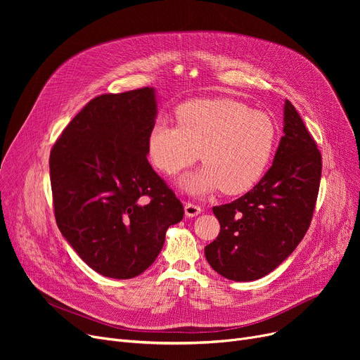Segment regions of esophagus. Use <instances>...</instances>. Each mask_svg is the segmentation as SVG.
Here are the masks:
<instances>
[{
  "label": "esophagus",
  "instance_id": "1",
  "mask_svg": "<svg viewBox=\"0 0 360 360\" xmlns=\"http://www.w3.org/2000/svg\"><path fill=\"white\" fill-rule=\"evenodd\" d=\"M201 212H202L201 205H198V204H195V202H191V201L185 202V214H186L188 217H195V216H198Z\"/></svg>",
  "mask_w": 360,
  "mask_h": 360
}]
</instances>
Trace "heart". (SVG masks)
Listing matches in <instances>:
<instances>
[{
	"mask_svg": "<svg viewBox=\"0 0 360 360\" xmlns=\"http://www.w3.org/2000/svg\"><path fill=\"white\" fill-rule=\"evenodd\" d=\"M176 125L156 122L147 137L151 163L174 176L200 156L205 165L181 182L191 194L221 186L228 194L250 190L273 158L278 128L267 112L233 99H200L175 110Z\"/></svg>",
	"mask_w": 360,
	"mask_h": 360,
	"instance_id": "b5f03b06",
	"label": "heart"
}]
</instances>
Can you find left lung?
<instances>
[{
    "label": "left lung",
    "instance_id": "left-lung-1",
    "mask_svg": "<svg viewBox=\"0 0 360 360\" xmlns=\"http://www.w3.org/2000/svg\"><path fill=\"white\" fill-rule=\"evenodd\" d=\"M283 131L274 162L261 181L238 200L213 207L220 233L204 254L212 269L229 280L252 281L267 276L309 229L323 158L289 101Z\"/></svg>",
    "mask_w": 360,
    "mask_h": 360
}]
</instances>
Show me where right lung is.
Here are the masks:
<instances>
[{"label": "right lung", "instance_id": "right-lung-1", "mask_svg": "<svg viewBox=\"0 0 360 360\" xmlns=\"http://www.w3.org/2000/svg\"><path fill=\"white\" fill-rule=\"evenodd\" d=\"M155 90L93 98L49 156L56 224L90 269L132 278L155 262L184 205L147 160Z\"/></svg>", "mask_w": 360, "mask_h": 360}]
</instances>
